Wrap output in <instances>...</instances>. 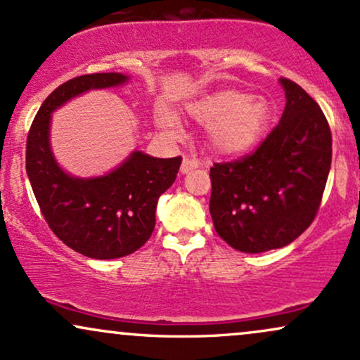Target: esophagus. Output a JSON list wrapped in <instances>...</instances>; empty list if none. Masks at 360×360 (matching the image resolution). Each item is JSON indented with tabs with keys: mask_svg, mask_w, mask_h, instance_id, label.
Instances as JSON below:
<instances>
[{
	"mask_svg": "<svg viewBox=\"0 0 360 360\" xmlns=\"http://www.w3.org/2000/svg\"><path fill=\"white\" fill-rule=\"evenodd\" d=\"M198 166H200V162H198L196 159L184 155L183 157V164H181V172H183V174H188L189 171H193V169H196Z\"/></svg>",
	"mask_w": 360,
	"mask_h": 360,
	"instance_id": "34e87169",
	"label": "esophagus"
}]
</instances>
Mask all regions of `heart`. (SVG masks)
<instances>
[{"instance_id":"b5f03b06","label":"heart","mask_w":360,"mask_h":360,"mask_svg":"<svg viewBox=\"0 0 360 360\" xmlns=\"http://www.w3.org/2000/svg\"><path fill=\"white\" fill-rule=\"evenodd\" d=\"M193 122L208 127V143L220 155H238L259 143L271 120V106L262 96H250L237 89H221L188 106ZM160 128L179 130L172 113L162 111L157 117Z\"/></svg>"}]
</instances>
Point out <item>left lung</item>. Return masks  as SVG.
Returning a JSON list of instances; mask_svg holds the SVG:
<instances>
[{"label": "left lung", "mask_w": 360, "mask_h": 360, "mask_svg": "<svg viewBox=\"0 0 360 360\" xmlns=\"http://www.w3.org/2000/svg\"><path fill=\"white\" fill-rule=\"evenodd\" d=\"M286 106L255 152L210 169L217 233L245 254L288 245L315 220L332 164V131L318 103L281 77Z\"/></svg>", "instance_id": "8db88e82"}]
</instances>
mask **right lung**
I'll return each instance as SVG.
<instances>
[{"label": "right lung", "instance_id": "1", "mask_svg": "<svg viewBox=\"0 0 360 360\" xmlns=\"http://www.w3.org/2000/svg\"><path fill=\"white\" fill-rule=\"evenodd\" d=\"M127 81L128 76L120 72L69 79L45 98L28 131L27 174L40 212L65 245L91 259L125 257L150 238L157 200L176 181L183 160L134 150L105 176L84 179L62 171L49 142L53 111L86 91Z\"/></svg>", "mask_w": 360, "mask_h": 360}]
</instances>
